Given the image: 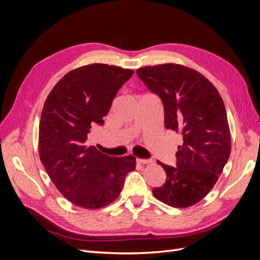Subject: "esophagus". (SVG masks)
Wrapping results in <instances>:
<instances>
[{
    "mask_svg": "<svg viewBox=\"0 0 260 260\" xmlns=\"http://www.w3.org/2000/svg\"><path fill=\"white\" fill-rule=\"evenodd\" d=\"M137 162L139 165H146V164H149L151 162V160L149 159H142V158H137Z\"/></svg>",
    "mask_w": 260,
    "mask_h": 260,
    "instance_id": "esophagus-1",
    "label": "esophagus"
}]
</instances>
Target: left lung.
Returning a JSON list of instances; mask_svg holds the SVG:
<instances>
[{"label":"left lung","mask_w":260,"mask_h":260,"mask_svg":"<svg viewBox=\"0 0 260 260\" xmlns=\"http://www.w3.org/2000/svg\"><path fill=\"white\" fill-rule=\"evenodd\" d=\"M137 74L161 99L165 127L183 137L176 168L157 161L167 178L153 195L175 208L193 206L211 191L231 153L223 100L205 76L183 65L145 66Z\"/></svg>","instance_id":"left-lung-1"}]
</instances>
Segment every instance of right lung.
<instances>
[{
    "instance_id": "add662e5",
    "label": "right lung",
    "mask_w": 260,
    "mask_h": 260,
    "mask_svg": "<svg viewBox=\"0 0 260 260\" xmlns=\"http://www.w3.org/2000/svg\"><path fill=\"white\" fill-rule=\"evenodd\" d=\"M132 69L90 64L70 70L45 100L39 124V156L57 190L74 205L100 209L119 196L136 157H111L89 145Z\"/></svg>"
}]
</instances>
